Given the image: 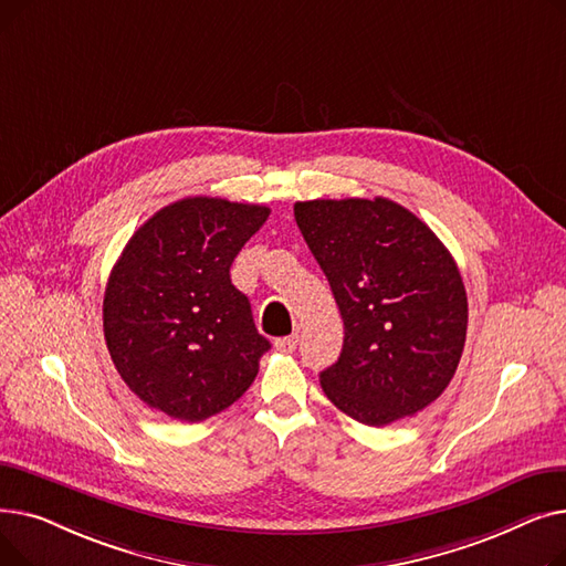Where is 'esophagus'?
<instances>
[{
	"instance_id": "1",
	"label": "esophagus",
	"mask_w": 566,
	"mask_h": 566,
	"mask_svg": "<svg viewBox=\"0 0 566 566\" xmlns=\"http://www.w3.org/2000/svg\"><path fill=\"white\" fill-rule=\"evenodd\" d=\"M295 346H298V335H289V337L275 339V348H277L280 353H293Z\"/></svg>"
}]
</instances>
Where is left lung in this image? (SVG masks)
<instances>
[{
    "mask_svg": "<svg viewBox=\"0 0 566 566\" xmlns=\"http://www.w3.org/2000/svg\"><path fill=\"white\" fill-rule=\"evenodd\" d=\"M293 216L344 318L339 360L318 376L323 392L367 427L424 410L450 385L468 331L450 250L385 197L295 201Z\"/></svg>",
    "mask_w": 566,
    "mask_h": 566,
    "instance_id": "1",
    "label": "left lung"
}]
</instances>
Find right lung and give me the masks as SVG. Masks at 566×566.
<instances>
[{
	"label": "right lung",
	"instance_id": "add662e5",
	"mask_svg": "<svg viewBox=\"0 0 566 566\" xmlns=\"http://www.w3.org/2000/svg\"><path fill=\"white\" fill-rule=\"evenodd\" d=\"M271 208L188 197L148 218L114 263L103 331L128 388L171 420L201 422L243 397L271 348L229 268Z\"/></svg>",
	"mask_w": 566,
	"mask_h": 566
}]
</instances>
